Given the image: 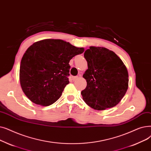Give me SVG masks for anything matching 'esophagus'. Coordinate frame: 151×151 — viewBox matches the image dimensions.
<instances>
[{"label": "esophagus", "instance_id": "obj_1", "mask_svg": "<svg viewBox=\"0 0 151 151\" xmlns=\"http://www.w3.org/2000/svg\"><path fill=\"white\" fill-rule=\"evenodd\" d=\"M78 76H74V77H73V79L74 81L77 80V79H78Z\"/></svg>", "mask_w": 151, "mask_h": 151}]
</instances>
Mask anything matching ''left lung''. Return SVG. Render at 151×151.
I'll return each mask as SVG.
<instances>
[{
    "label": "left lung",
    "instance_id": "8db88e82",
    "mask_svg": "<svg viewBox=\"0 0 151 151\" xmlns=\"http://www.w3.org/2000/svg\"><path fill=\"white\" fill-rule=\"evenodd\" d=\"M84 57L88 69L83 75L87 83L81 92L83 101L98 111L116 106L128 87V73L124 63L104 47H90Z\"/></svg>",
    "mask_w": 151,
    "mask_h": 151
}]
</instances>
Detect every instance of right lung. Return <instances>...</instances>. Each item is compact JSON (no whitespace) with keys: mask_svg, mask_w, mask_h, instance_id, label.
Wrapping results in <instances>:
<instances>
[{"mask_svg":"<svg viewBox=\"0 0 151 151\" xmlns=\"http://www.w3.org/2000/svg\"><path fill=\"white\" fill-rule=\"evenodd\" d=\"M83 52V48L60 39L34 43L23 55L19 68L20 85L26 96L44 106L56 101L69 83L70 60Z\"/></svg>","mask_w":151,"mask_h":151,"instance_id":"1","label":"right lung"}]
</instances>
